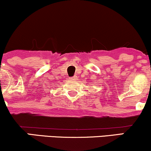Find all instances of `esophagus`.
<instances>
[{
	"mask_svg": "<svg viewBox=\"0 0 151 151\" xmlns=\"http://www.w3.org/2000/svg\"><path fill=\"white\" fill-rule=\"evenodd\" d=\"M77 79V76H74V77H72V79H74H74Z\"/></svg>",
	"mask_w": 151,
	"mask_h": 151,
	"instance_id": "1",
	"label": "esophagus"
}]
</instances>
